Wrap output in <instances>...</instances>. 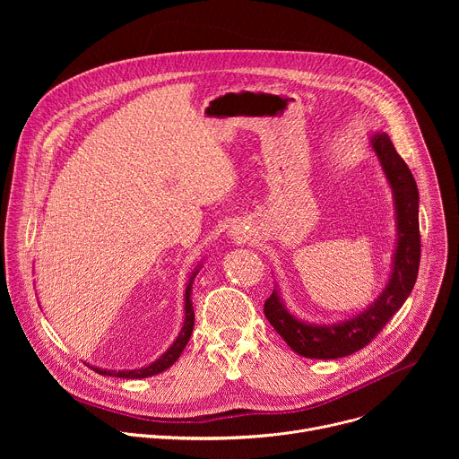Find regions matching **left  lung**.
<instances>
[{
	"label": "left lung",
	"instance_id": "1",
	"mask_svg": "<svg viewBox=\"0 0 459 459\" xmlns=\"http://www.w3.org/2000/svg\"><path fill=\"white\" fill-rule=\"evenodd\" d=\"M370 142L396 200L398 248L394 254V265H392V276L374 305L359 316L336 325H310L299 321L285 308L274 290L267 298L264 312L285 343L305 358L336 359L367 347L383 331L390 317L402 308L418 278L421 239L416 179L386 134H376Z\"/></svg>",
	"mask_w": 459,
	"mask_h": 459
}]
</instances>
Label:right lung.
I'll use <instances>...</instances> for the list:
<instances>
[{
	"label": "right lung",
	"instance_id": "add662e5",
	"mask_svg": "<svg viewBox=\"0 0 459 459\" xmlns=\"http://www.w3.org/2000/svg\"><path fill=\"white\" fill-rule=\"evenodd\" d=\"M195 274H198V271H195V273L190 276V281H188L186 290H185V321H183V329H181L179 336L176 338V342L172 343V347H170L160 359H156V361L151 363L149 367H142V368H138V370H105V368H94V370H96L98 374H101V376L138 379V377H149V376L160 374V372L167 370L170 365H174L176 359L179 358V354L183 352L185 345L188 343L190 334H192V329H194V308H192L190 294H192V280L195 278Z\"/></svg>",
	"mask_w": 459,
	"mask_h": 459
}]
</instances>
